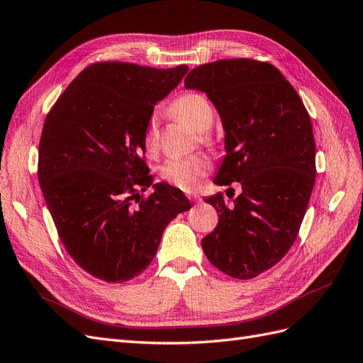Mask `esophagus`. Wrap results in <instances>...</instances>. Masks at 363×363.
<instances>
[{
	"label": "esophagus",
	"mask_w": 363,
	"mask_h": 363,
	"mask_svg": "<svg viewBox=\"0 0 363 363\" xmlns=\"http://www.w3.org/2000/svg\"><path fill=\"white\" fill-rule=\"evenodd\" d=\"M188 199L192 201V203H199L201 199H200V195H196V194H189L188 195Z\"/></svg>",
	"instance_id": "1"
}]
</instances>
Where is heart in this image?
<instances>
[{
	"label": "heart",
	"instance_id": "heart-1",
	"mask_svg": "<svg viewBox=\"0 0 363 363\" xmlns=\"http://www.w3.org/2000/svg\"><path fill=\"white\" fill-rule=\"evenodd\" d=\"M171 112L186 121L191 127L201 131L200 139L203 144L212 145L213 139L208 136L204 130L212 125L213 111L207 98L195 94L184 92L179 98H175L171 104ZM144 147L147 152L152 155L159 147V123L157 116L151 115L144 131ZM212 168V163L204 155H191L186 157H172L167 159L157 167L160 177L168 182L175 188L183 191H192L199 186L200 180L208 174Z\"/></svg>",
	"mask_w": 363,
	"mask_h": 363
}]
</instances>
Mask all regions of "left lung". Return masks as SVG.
Returning <instances> with one entry per match:
<instances>
[{"label": "left lung", "instance_id": "1", "mask_svg": "<svg viewBox=\"0 0 363 363\" xmlns=\"http://www.w3.org/2000/svg\"><path fill=\"white\" fill-rule=\"evenodd\" d=\"M184 86L206 92L223 121L227 155L215 183L242 188L232 201L223 194L206 200L219 218L201 240L203 251L227 276L255 279L284 257L300 232L316 174L311 116L268 62L204 63Z\"/></svg>", "mask_w": 363, "mask_h": 363}]
</instances>
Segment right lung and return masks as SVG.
<instances>
[{
    "label": "right lung",
    "mask_w": 363,
    "mask_h": 363,
    "mask_svg": "<svg viewBox=\"0 0 363 363\" xmlns=\"http://www.w3.org/2000/svg\"><path fill=\"white\" fill-rule=\"evenodd\" d=\"M188 72L128 62L84 68L54 103L39 142L38 177L62 244L95 279L123 283L147 269L164 227L189 211L184 194L153 184L144 131L155 104Z\"/></svg>",
    "instance_id": "right-lung-1"
}]
</instances>
